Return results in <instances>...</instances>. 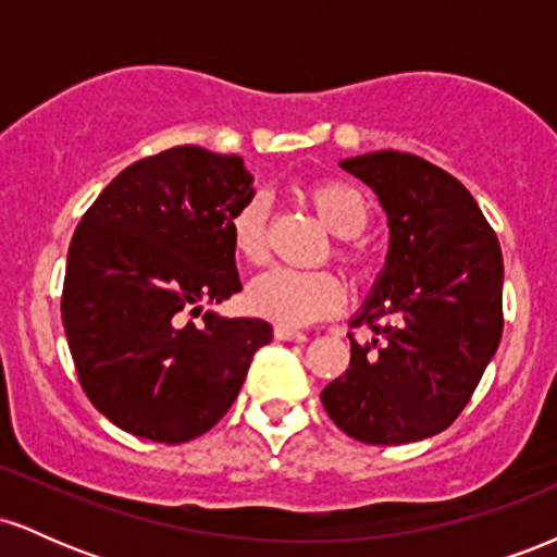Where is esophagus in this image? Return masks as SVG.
<instances>
[{
	"instance_id": "1",
	"label": "esophagus",
	"mask_w": 557,
	"mask_h": 557,
	"mask_svg": "<svg viewBox=\"0 0 557 557\" xmlns=\"http://www.w3.org/2000/svg\"><path fill=\"white\" fill-rule=\"evenodd\" d=\"M274 337H277V341H285V343H306L304 332L290 330V327H274Z\"/></svg>"
}]
</instances>
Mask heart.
<instances>
[{
	"label": "heart",
	"instance_id": "b5f03b06",
	"mask_svg": "<svg viewBox=\"0 0 557 557\" xmlns=\"http://www.w3.org/2000/svg\"><path fill=\"white\" fill-rule=\"evenodd\" d=\"M309 203L324 227L337 238H356L369 225V203L359 188L343 181H322L309 188ZM267 214L270 203L261 194L248 196L230 214V246L246 264H261L267 259ZM337 259L354 280L369 274L367 257L348 240L337 248ZM246 306L257 317L270 319L280 327H306L319 319L335 314L343 306V285L335 274L314 270H270L253 277L246 287Z\"/></svg>",
	"mask_w": 557,
	"mask_h": 557
}]
</instances>
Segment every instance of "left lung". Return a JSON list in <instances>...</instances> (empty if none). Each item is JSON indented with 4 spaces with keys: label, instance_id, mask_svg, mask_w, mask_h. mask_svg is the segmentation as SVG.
I'll return each mask as SVG.
<instances>
[{
    "label": "left lung",
    "instance_id": "1",
    "mask_svg": "<svg viewBox=\"0 0 557 557\" xmlns=\"http://www.w3.org/2000/svg\"><path fill=\"white\" fill-rule=\"evenodd\" d=\"M341 168L380 198L389 248L354 317L374 337H350L348 369L322 389L324 411L359 443H419L458 419L500 345V243L461 181L426 159L385 149Z\"/></svg>",
    "mask_w": 557,
    "mask_h": 557
}]
</instances>
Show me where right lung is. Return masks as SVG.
Instances as JSON below:
<instances>
[{"mask_svg": "<svg viewBox=\"0 0 557 557\" xmlns=\"http://www.w3.org/2000/svg\"><path fill=\"white\" fill-rule=\"evenodd\" d=\"M253 194L240 157L175 146L125 168L83 214L62 324L81 387L120 430L168 445L209 432L272 341L264 319L200 314L240 290L227 222Z\"/></svg>", "mask_w": 557, "mask_h": 557, "instance_id": "obj_1", "label": "right lung"}]
</instances>
